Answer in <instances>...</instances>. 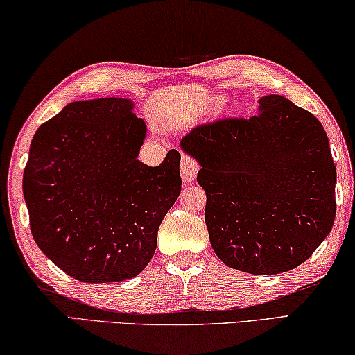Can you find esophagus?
Listing matches in <instances>:
<instances>
[{
    "mask_svg": "<svg viewBox=\"0 0 355 355\" xmlns=\"http://www.w3.org/2000/svg\"><path fill=\"white\" fill-rule=\"evenodd\" d=\"M200 170V165L196 164V162L191 159L189 155H184L182 160H181V178L184 184H189L193 181L196 178V174H198Z\"/></svg>",
    "mask_w": 355,
    "mask_h": 355,
    "instance_id": "34e87169",
    "label": "esophagus"
}]
</instances>
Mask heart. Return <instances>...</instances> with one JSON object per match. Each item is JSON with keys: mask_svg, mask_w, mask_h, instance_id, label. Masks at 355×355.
<instances>
[{"mask_svg": "<svg viewBox=\"0 0 355 355\" xmlns=\"http://www.w3.org/2000/svg\"><path fill=\"white\" fill-rule=\"evenodd\" d=\"M217 101H218V102H222V101H225V97H218Z\"/></svg>", "mask_w": 355, "mask_h": 355, "instance_id": "b5f03b06", "label": "heart"}]
</instances>
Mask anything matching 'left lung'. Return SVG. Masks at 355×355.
I'll use <instances>...</instances> for the list:
<instances>
[{
    "label": "left lung",
    "mask_w": 355,
    "mask_h": 355,
    "mask_svg": "<svg viewBox=\"0 0 355 355\" xmlns=\"http://www.w3.org/2000/svg\"><path fill=\"white\" fill-rule=\"evenodd\" d=\"M258 114L195 127L179 143L201 170L206 226L217 257L274 275L309 259L332 230L336 168L322 124L286 97H261Z\"/></svg>",
    "instance_id": "obj_1"
}]
</instances>
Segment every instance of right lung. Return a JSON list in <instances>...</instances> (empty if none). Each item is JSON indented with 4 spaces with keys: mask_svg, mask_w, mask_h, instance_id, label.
I'll use <instances>...</instances> for the list:
<instances>
[{
    "mask_svg": "<svg viewBox=\"0 0 355 355\" xmlns=\"http://www.w3.org/2000/svg\"><path fill=\"white\" fill-rule=\"evenodd\" d=\"M130 98L71 102L34 133L23 173L34 241L85 283L124 282L154 257L162 220L181 193V154L138 160L146 124Z\"/></svg>",
    "mask_w": 355,
    "mask_h": 355,
    "instance_id": "obj_1",
    "label": "right lung"
}]
</instances>
